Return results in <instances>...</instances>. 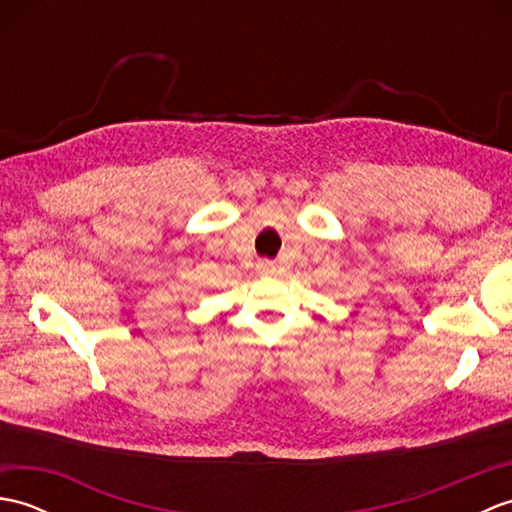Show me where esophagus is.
Instances as JSON below:
<instances>
[{
	"mask_svg": "<svg viewBox=\"0 0 512 512\" xmlns=\"http://www.w3.org/2000/svg\"><path fill=\"white\" fill-rule=\"evenodd\" d=\"M259 268V273H264V275H270V273H275V266L270 264V262H262L257 266Z\"/></svg>",
	"mask_w": 512,
	"mask_h": 512,
	"instance_id": "34e87169",
	"label": "esophagus"
}]
</instances>
